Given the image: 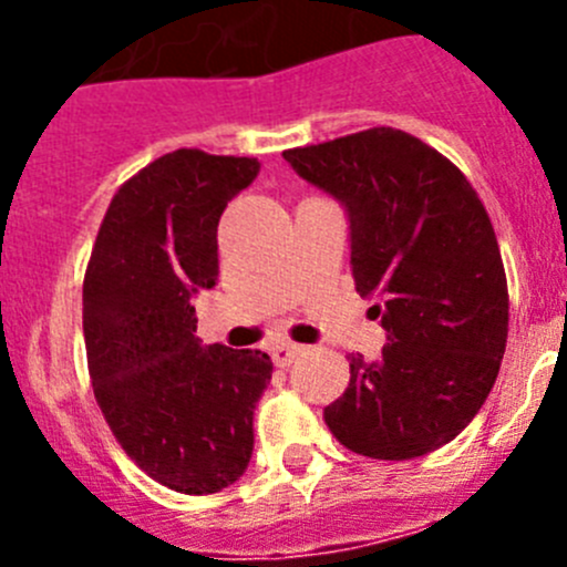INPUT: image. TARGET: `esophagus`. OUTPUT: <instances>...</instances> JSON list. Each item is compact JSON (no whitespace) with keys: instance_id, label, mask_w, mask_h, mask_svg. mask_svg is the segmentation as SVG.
Masks as SVG:
<instances>
[{"instance_id":"1","label":"esophagus","mask_w":567,"mask_h":567,"mask_svg":"<svg viewBox=\"0 0 567 567\" xmlns=\"http://www.w3.org/2000/svg\"><path fill=\"white\" fill-rule=\"evenodd\" d=\"M269 354H272L275 365H289L300 354V346H295V343H275L272 349H269Z\"/></svg>"}]
</instances>
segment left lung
<instances>
[{"mask_svg":"<svg viewBox=\"0 0 567 567\" xmlns=\"http://www.w3.org/2000/svg\"><path fill=\"white\" fill-rule=\"evenodd\" d=\"M349 221L352 278L385 329L380 358L323 409L334 437L372 460H414L477 417L508 340V284L483 202L414 135L372 127L284 153Z\"/></svg>","mask_w":567,"mask_h":567,"instance_id":"8db88e82","label":"left lung"}]
</instances>
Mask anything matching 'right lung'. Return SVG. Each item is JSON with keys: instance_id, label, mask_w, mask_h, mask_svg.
Instances as JSON below:
<instances>
[{"instance_id": "obj_1", "label": "right lung", "mask_w": 567, "mask_h": 567, "mask_svg": "<svg viewBox=\"0 0 567 567\" xmlns=\"http://www.w3.org/2000/svg\"><path fill=\"white\" fill-rule=\"evenodd\" d=\"M258 158L175 150L110 202L84 275V346L99 409L130 460L182 494L247 471L255 405L272 380L258 349L202 346L189 300L218 284V221Z\"/></svg>"}]
</instances>
